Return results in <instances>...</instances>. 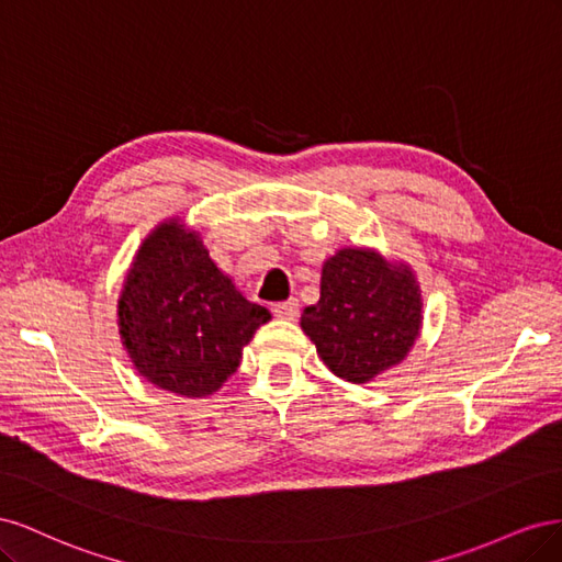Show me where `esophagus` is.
<instances>
[{"label": "esophagus", "mask_w": 562, "mask_h": 562, "mask_svg": "<svg viewBox=\"0 0 562 562\" xmlns=\"http://www.w3.org/2000/svg\"><path fill=\"white\" fill-rule=\"evenodd\" d=\"M274 314L279 318H285V321H295L297 314H300V302L295 297L285 300V302H277L274 304Z\"/></svg>", "instance_id": "esophagus-1"}]
</instances>
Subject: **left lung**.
Returning <instances> with one entry per match:
<instances>
[{
  "label": "left lung",
  "mask_w": 562,
  "mask_h": 562,
  "mask_svg": "<svg viewBox=\"0 0 562 562\" xmlns=\"http://www.w3.org/2000/svg\"><path fill=\"white\" fill-rule=\"evenodd\" d=\"M300 326L337 378L363 384L401 363L415 345L417 283L375 252L345 248L323 265L321 300L302 312Z\"/></svg>",
  "instance_id": "1"
}]
</instances>
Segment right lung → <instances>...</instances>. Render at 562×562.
I'll return each mask as SVG.
<instances>
[{
    "label": "right lung",
    "instance_id": "obj_1",
    "mask_svg": "<svg viewBox=\"0 0 562 562\" xmlns=\"http://www.w3.org/2000/svg\"><path fill=\"white\" fill-rule=\"evenodd\" d=\"M269 318L180 223L147 236L119 300V333L133 366L147 382L190 398L223 386Z\"/></svg>",
    "mask_w": 562,
    "mask_h": 562
}]
</instances>
